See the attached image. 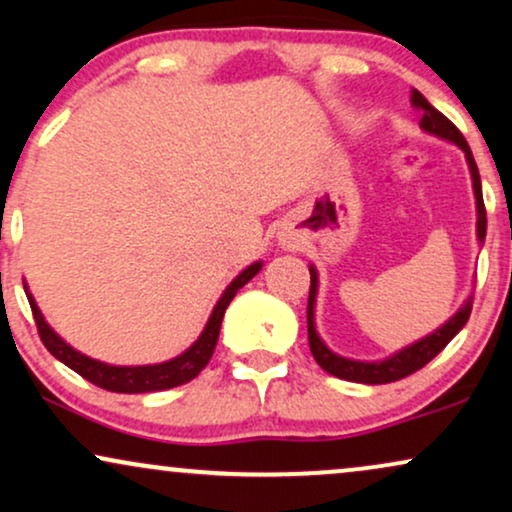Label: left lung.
I'll use <instances>...</instances> for the list:
<instances>
[{
    "mask_svg": "<svg viewBox=\"0 0 512 512\" xmlns=\"http://www.w3.org/2000/svg\"><path fill=\"white\" fill-rule=\"evenodd\" d=\"M411 103L416 111H420V127L425 129L428 134H435L439 139L451 141L456 144L461 151L465 153V160H468L470 167V177H472V191H475V205H477V241H484L487 236V210H484V200H482V181H480V172H477V163L472 158V151L468 146V141L458 127L451 122L446 115L437 111L432 103L425 99L418 89L411 92ZM309 274H312V286H309V302H307V335H309V349H312L316 364H319L323 371L335 375V378L349 380V383H364V385H385V383H394V380L406 378V375L416 373L418 368H423L428 361L437 357L442 349L449 345L451 340L456 338V333L468 323L470 312H472V297L465 300V304L458 312L451 316L449 321L444 323L442 328H437L435 333L425 335L423 340L413 342V345L399 349L397 354L387 357L383 361H357V359H345L340 354L331 352L326 347V342L319 338L316 333V323H314V304H316V293H319V274H316L314 267H309Z\"/></svg>",
    "mask_w": 512,
    "mask_h": 512,
    "instance_id": "1",
    "label": "left lung"
}]
</instances>
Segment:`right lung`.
Wrapping results in <instances>:
<instances>
[{
	"mask_svg": "<svg viewBox=\"0 0 512 512\" xmlns=\"http://www.w3.org/2000/svg\"><path fill=\"white\" fill-rule=\"evenodd\" d=\"M260 269H262V262L250 264L248 269H243L241 274L226 286L222 297H219L215 304V309H212L210 319L205 323L200 338L193 342L186 352H181L179 357H174L170 361H163V364H151V366H111L87 357V354L77 352V349L70 347L66 340L58 338V335L51 331L49 323L44 321L40 307H37L35 297L30 295L28 286H25V295H28L32 316H35L37 331H40L44 347H47L49 352L61 361V364L73 368V371L80 373L84 380H89V383L99 385L108 392H122V394L160 392V390H170V387L189 383V380L196 378V375L208 366L212 352H215L226 307H229V302L234 300L238 290H241Z\"/></svg>",
	"mask_w": 512,
	"mask_h": 512,
	"instance_id": "add662e5",
	"label": "right lung"
}]
</instances>
